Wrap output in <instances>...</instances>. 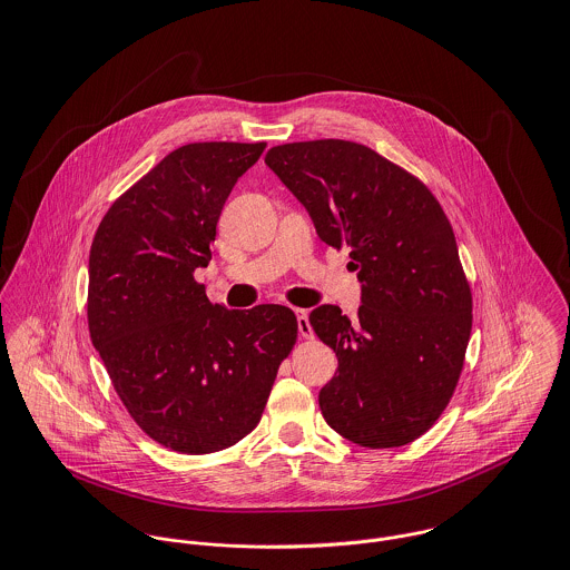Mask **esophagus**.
<instances>
[{
	"label": "esophagus",
	"instance_id": "obj_1",
	"mask_svg": "<svg viewBox=\"0 0 570 570\" xmlns=\"http://www.w3.org/2000/svg\"><path fill=\"white\" fill-rule=\"evenodd\" d=\"M296 321H298V333H301V337L312 340V337H314V328L309 325V318H307V312H305V309H296Z\"/></svg>",
	"mask_w": 570,
	"mask_h": 570
}]
</instances>
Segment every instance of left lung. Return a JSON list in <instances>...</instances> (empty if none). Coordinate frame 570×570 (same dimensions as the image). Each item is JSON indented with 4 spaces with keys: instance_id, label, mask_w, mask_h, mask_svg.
<instances>
[{
    "instance_id": "left-lung-1",
    "label": "left lung",
    "mask_w": 570,
    "mask_h": 570,
    "mask_svg": "<svg viewBox=\"0 0 570 570\" xmlns=\"http://www.w3.org/2000/svg\"><path fill=\"white\" fill-rule=\"evenodd\" d=\"M265 164L307 208L326 245L348 249L362 305L309 314L337 355L318 402L362 448H400L450 404L472 333V292L452 226L423 181L348 140L272 147Z\"/></svg>"
}]
</instances>
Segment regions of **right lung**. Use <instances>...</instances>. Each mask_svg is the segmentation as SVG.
<instances>
[{
    "label": "right lung",
    "instance_id": "1",
    "mask_svg": "<svg viewBox=\"0 0 570 570\" xmlns=\"http://www.w3.org/2000/svg\"><path fill=\"white\" fill-rule=\"evenodd\" d=\"M263 149L170 151L111 204L89 249L91 344L134 421L181 454L219 452L249 434L296 344L292 309H226L195 281L230 190Z\"/></svg>",
    "mask_w": 570,
    "mask_h": 570
}]
</instances>
